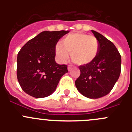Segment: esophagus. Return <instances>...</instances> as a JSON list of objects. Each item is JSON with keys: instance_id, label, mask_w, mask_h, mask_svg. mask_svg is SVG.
Here are the masks:
<instances>
[{"instance_id": "esophagus-1", "label": "esophagus", "mask_w": 132, "mask_h": 132, "mask_svg": "<svg viewBox=\"0 0 132 132\" xmlns=\"http://www.w3.org/2000/svg\"><path fill=\"white\" fill-rule=\"evenodd\" d=\"M67 68H68L69 71H70V70H71V69L72 68V66H71V65H69L68 67H67Z\"/></svg>"}]
</instances>
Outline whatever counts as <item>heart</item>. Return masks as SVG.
<instances>
[{
    "label": "heart",
    "mask_w": 132,
    "mask_h": 132,
    "mask_svg": "<svg viewBox=\"0 0 132 132\" xmlns=\"http://www.w3.org/2000/svg\"><path fill=\"white\" fill-rule=\"evenodd\" d=\"M56 57L61 62L68 59L69 53L73 62L85 65L96 59L99 52V42L93 36L82 32H75L67 36L62 44L57 43L55 48Z\"/></svg>",
    "instance_id": "obj_1"
}]
</instances>
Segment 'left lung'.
<instances>
[{"label": "left lung", "mask_w": 132, "mask_h": 132, "mask_svg": "<svg viewBox=\"0 0 132 132\" xmlns=\"http://www.w3.org/2000/svg\"><path fill=\"white\" fill-rule=\"evenodd\" d=\"M99 42V52L93 62L80 65L75 80L78 91L88 98H99L111 91L121 72V55L112 42L91 30Z\"/></svg>", "instance_id": "1"}]
</instances>
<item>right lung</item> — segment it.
Listing matches in <instances>:
<instances>
[{"label": "right lung", "mask_w": 132, "mask_h": 132, "mask_svg": "<svg viewBox=\"0 0 132 132\" xmlns=\"http://www.w3.org/2000/svg\"><path fill=\"white\" fill-rule=\"evenodd\" d=\"M69 31H44L29 40L17 57V78L22 89L40 98L54 93L67 66L55 62V48L58 41Z\"/></svg>", "instance_id": "1"}]
</instances>
